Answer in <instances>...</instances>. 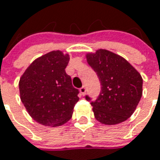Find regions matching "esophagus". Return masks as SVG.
<instances>
[{
  "mask_svg": "<svg viewBox=\"0 0 160 160\" xmlns=\"http://www.w3.org/2000/svg\"><path fill=\"white\" fill-rule=\"evenodd\" d=\"M86 91H87V89H86L85 87H82V88H80V94H81L82 96H85V95H86Z\"/></svg>",
  "mask_w": 160,
  "mask_h": 160,
  "instance_id": "34e87169",
  "label": "esophagus"
}]
</instances>
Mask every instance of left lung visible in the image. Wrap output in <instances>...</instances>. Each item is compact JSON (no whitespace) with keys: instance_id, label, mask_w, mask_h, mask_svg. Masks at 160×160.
I'll return each mask as SVG.
<instances>
[{"instance_id":"1","label":"left lung","mask_w":160,"mask_h":160,"mask_svg":"<svg viewBox=\"0 0 160 160\" xmlns=\"http://www.w3.org/2000/svg\"><path fill=\"white\" fill-rule=\"evenodd\" d=\"M87 62L101 83L100 95L91 102L95 118L104 125H116L134 113L142 95V78L125 58L106 49L86 55ZM88 101L90 97L86 96Z\"/></svg>"}]
</instances>
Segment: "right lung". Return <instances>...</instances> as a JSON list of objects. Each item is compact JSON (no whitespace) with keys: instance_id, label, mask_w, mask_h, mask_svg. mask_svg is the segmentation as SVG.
Masks as SVG:
<instances>
[{"instance_id":"1","label":"right lung","mask_w":160,"mask_h":160,"mask_svg":"<svg viewBox=\"0 0 160 160\" xmlns=\"http://www.w3.org/2000/svg\"><path fill=\"white\" fill-rule=\"evenodd\" d=\"M69 60V55L60 50L48 52L35 59L20 78L21 101L31 117L43 126L66 123L79 101V90L65 72Z\"/></svg>"}]
</instances>
